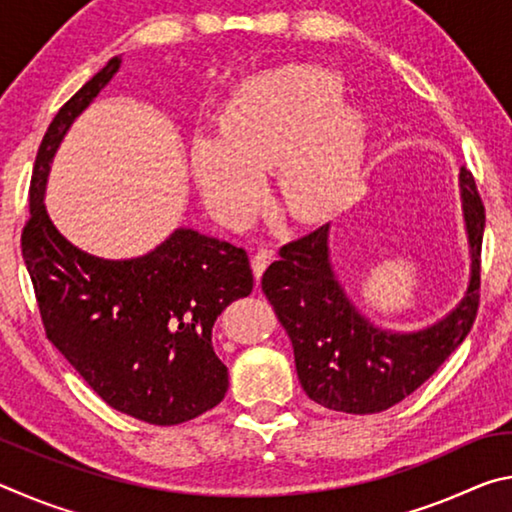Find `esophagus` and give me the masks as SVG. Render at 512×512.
Returning a JSON list of instances; mask_svg holds the SVG:
<instances>
[{
	"mask_svg": "<svg viewBox=\"0 0 512 512\" xmlns=\"http://www.w3.org/2000/svg\"><path fill=\"white\" fill-rule=\"evenodd\" d=\"M273 255H275L273 250H268V248H259L257 253L253 255V262H250V264H253V273H255L257 280H259V277H262V273L266 271V266L271 264Z\"/></svg>",
	"mask_w": 512,
	"mask_h": 512,
	"instance_id": "34e87169",
	"label": "esophagus"
}]
</instances>
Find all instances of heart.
Listing matches in <instances>:
<instances>
[{
    "label": "heart",
    "instance_id": "b5f03b06",
    "mask_svg": "<svg viewBox=\"0 0 512 512\" xmlns=\"http://www.w3.org/2000/svg\"><path fill=\"white\" fill-rule=\"evenodd\" d=\"M341 74L291 65L241 83L225 103L221 133L196 137L192 173L221 221L244 225L264 205L262 171L277 161V203L296 223L352 201L366 162L368 128L341 99Z\"/></svg>",
    "mask_w": 512,
    "mask_h": 512
}]
</instances>
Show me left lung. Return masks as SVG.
Here are the masks:
<instances>
[{"mask_svg":"<svg viewBox=\"0 0 512 512\" xmlns=\"http://www.w3.org/2000/svg\"><path fill=\"white\" fill-rule=\"evenodd\" d=\"M470 246V284L445 318L418 332L381 329L354 307L329 259V223L280 248L262 291L287 329L300 386L332 411L391 409L420 388L470 332L479 309L485 210L472 173H458Z\"/></svg>","mask_w":512,"mask_h":512,"instance_id":"1","label":"left lung"}]
</instances>
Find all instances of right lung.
<instances>
[{
	"mask_svg": "<svg viewBox=\"0 0 512 512\" xmlns=\"http://www.w3.org/2000/svg\"><path fill=\"white\" fill-rule=\"evenodd\" d=\"M108 60L51 121L31 176L22 257L47 339L112 409L171 427L214 409L228 391L212 327L232 300L253 291L244 248L176 228L151 253L103 259L51 223L45 192L51 162L74 119L119 72Z\"/></svg>",
	"mask_w": 512,
	"mask_h": 512,
	"instance_id": "obj_1",
	"label": "right lung"
}]
</instances>
